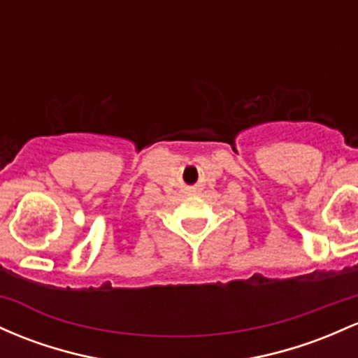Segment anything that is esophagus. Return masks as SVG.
I'll return each mask as SVG.
<instances>
[{
  "label": "esophagus",
  "instance_id": "34e87169",
  "mask_svg": "<svg viewBox=\"0 0 358 358\" xmlns=\"http://www.w3.org/2000/svg\"><path fill=\"white\" fill-rule=\"evenodd\" d=\"M190 192H194V190H190Z\"/></svg>",
  "mask_w": 358,
  "mask_h": 358
}]
</instances>
